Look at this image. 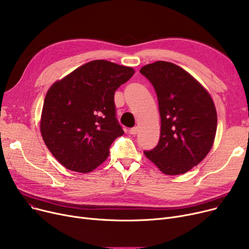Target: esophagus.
<instances>
[{
    "label": "esophagus",
    "mask_w": 249,
    "mask_h": 249,
    "mask_svg": "<svg viewBox=\"0 0 249 249\" xmlns=\"http://www.w3.org/2000/svg\"><path fill=\"white\" fill-rule=\"evenodd\" d=\"M137 132H138V128L137 127L130 128V130H129V133L131 134V135H135V134H137Z\"/></svg>",
    "instance_id": "1"
}]
</instances>
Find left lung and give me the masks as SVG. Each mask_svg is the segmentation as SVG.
<instances>
[{"mask_svg": "<svg viewBox=\"0 0 249 249\" xmlns=\"http://www.w3.org/2000/svg\"><path fill=\"white\" fill-rule=\"evenodd\" d=\"M158 95L161 118L159 144L144 154L169 176L186 174L210 151L217 113L208 91L185 70L167 61L140 70Z\"/></svg>", "mask_w": 249, "mask_h": 249, "instance_id": "left-lung-1", "label": "left lung"}]
</instances>
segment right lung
<instances>
[{
  "label": "right lung",
  "mask_w": 249,
  "mask_h": 249,
  "mask_svg": "<svg viewBox=\"0 0 249 249\" xmlns=\"http://www.w3.org/2000/svg\"><path fill=\"white\" fill-rule=\"evenodd\" d=\"M134 74L132 68L93 60L54 83L45 96L40 131L47 148L67 168L89 173L109 156L124 134L116 118V89Z\"/></svg>",
  "instance_id": "right-lung-1"
}]
</instances>
